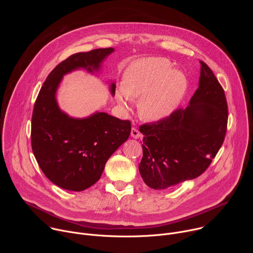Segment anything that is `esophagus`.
Instances as JSON below:
<instances>
[{
	"instance_id": "1",
	"label": "esophagus",
	"mask_w": 253,
	"mask_h": 253,
	"mask_svg": "<svg viewBox=\"0 0 253 253\" xmlns=\"http://www.w3.org/2000/svg\"><path fill=\"white\" fill-rule=\"evenodd\" d=\"M131 136H132L134 139H138V138L141 137V134H140V132L138 131L137 128L133 127V128L131 129Z\"/></svg>"
}]
</instances>
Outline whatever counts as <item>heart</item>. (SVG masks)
Segmentation results:
<instances>
[{"instance_id":"heart-1","label":"heart","mask_w":253,"mask_h":253,"mask_svg":"<svg viewBox=\"0 0 253 253\" xmlns=\"http://www.w3.org/2000/svg\"><path fill=\"white\" fill-rule=\"evenodd\" d=\"M125 85L118 87L117 102L128 107L133 98H140L139 112L143 118L158 121L169 116L188 88V79L182 71L173 69L168 59L152 57L133 64L124 79Z\"/></svg>"}]
</instances>
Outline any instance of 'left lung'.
Here are the masks:
<instances>
[{
  "label": "left lung",
  "instance_id": "1",
  "mask_svg": "<svg viewBox=\"0 0 253 253\" xmlns=\"http://www.w3.org/2000/svg\"><path fill=\"white\" fill-rule=\"evenodd\" d=\"M200 64L198 88L189 105L139 128L144 135L139 172L152 189H167L201 175L224 141L225 94L211 69Z\"/></svg>",
  "mask_w": 253,
  "mask_h": 253
}]
</instances>
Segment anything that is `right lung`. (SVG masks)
<instances>
[{
    "mask_svg": "<svg viewBox=\"0 0 253 253\" xmlns=\"http://www.w3.org/2000/svg\"><path fill=\"white\" fill-rule=\"evenodd\" d=\"M115 50L77 53L60 63L47 77L36 100L32 116V149L40 168L55 185L82 191L100 179L107 160L128 139L131 123L105 112L74 118L62 111L57 91L63 77L76 70L99 73ZM116 84L109 90L115 95Z\"/></svg>",
    "mask_w": 253,
    "mask_h": 253,
    "instance_id": "1",
    "label": "right lung"
}]
</instances>
